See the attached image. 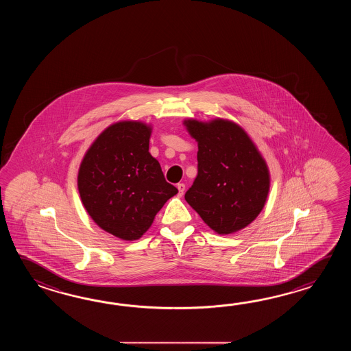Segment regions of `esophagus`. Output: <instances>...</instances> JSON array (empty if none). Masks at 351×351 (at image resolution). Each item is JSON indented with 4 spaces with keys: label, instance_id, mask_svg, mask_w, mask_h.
I'll return each instance as SVG.
<instances>
[{
    "label": "esophagus",
    "instance_id": "obj_1",
    "mask_svg": "<svg viewBox=\"0 0 351 351\" xmlns=\"http://www.w3.org/2000/svg\"><path fill=\"white\" fill-rule=\"evenodd\" d=\"M177 188H178L179 197H182L183 193H184V191H186V186H184L183 183H179L178 186H177Z\"/></svg>",
    "mask_w": 351,
    "mask_h": 351
}]
</instances>
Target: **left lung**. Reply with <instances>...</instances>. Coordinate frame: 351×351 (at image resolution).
<instances>
[{
    "mask_svg": "<svg viewBox=\"0 0 351 351\" xmlns=\"http://www.w3.org/2000/svg\"><path fill=\"white\" fill-rule=\"evenodd\" d=\"M198 144V176L184 198L218 234L252 223L269 197V165L246 130L232 120H183Z\"/></svg>",
    "mask_w": 351,
    "mask_h": 351,
    "instance_id": "1",
    "label": "left lung"
}]
</instances>
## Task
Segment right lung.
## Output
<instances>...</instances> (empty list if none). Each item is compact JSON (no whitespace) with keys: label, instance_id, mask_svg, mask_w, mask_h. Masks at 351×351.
<instances>
[{"label":"right lung","instance_id":"1","mask_svg":"<svg viewBox=\"0 0 351 351\" xmlns=\"http://www.w3.org/2000/svg\"><path fill=\"white\" fill-rule=\"evenodd\" d=\"M153 127L119 120L85 152L77 172L82 206L95 223L124 241L142 237L165 202L178 193L149 153Z\"/></svg>","mask_w":351,"mask_h":351}]
</instances>
